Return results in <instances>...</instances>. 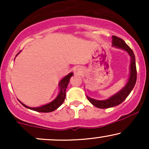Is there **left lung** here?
Masks as SVG:
<instances>
[{"label":"left lung","mask_w":149,"mask_h":149,"mask_svg":"<svg viewBox=\"0 0 149 149\" xmlns=\"http://www.w3.org/2000/svg\"><path fill=\"white\" fill-rule=\"evenodd\" d=\"M112 38V45L113 47L125 50L130 56L131 61L130 68V77L125 86L122 90H120L118 92H117L107 100H97L87 96L88 100L90 101V103L93 104L95 107L100 108V109H108V108L113 107L120 104L127 98L132 90H133L136 81V68L134 52L123 39L120 38L116 36H113Z\"/></svg>","instance_id":"8db88e82"}]
</instances>
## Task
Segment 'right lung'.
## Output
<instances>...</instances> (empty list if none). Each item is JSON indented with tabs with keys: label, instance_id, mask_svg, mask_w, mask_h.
I'll return each instance as SVG.
<instances>
[{
	"label": "right lung",
	"instance_id": "right-lung-1",
	"mask_svg": "<svg viewBox=\"0 0 149 149\" xmlns=\"http://www.w3.org/2000/svg\"><path fill=\"white\" fill-rule=\"evenodd\" d=\"M73 75V73L72 72L70 73L67 75V76L64 77V78L61 80V81L59 82V94H58L57 97H56L54 100L52 101V102H49V104H45V105L41 106V107H40L32 108V107H27L26 105H25V104L22 103L21 102H21V104L24 107L27 108V109H31V110L35 111L42 112V113H49V112L53 111H54L55 109H58V108L60 107L61 104L64 103L65 97H66V88H67L68 84H69V83L70 78H71V77Z\"/></svg>",
	"mask_w": 149,
	"mask_h": 149
}]
</instances>
